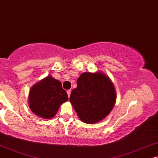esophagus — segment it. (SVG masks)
<instances>
[{
  "label": "esophagus",
  "mask_w": 158,
  "mask_h": 158,
  "mask_svg": "<svg viewBox=\"0 0 158 158\" xmlns=\"http://www.w3.org/2000/svg\"><path fill=\"white\" fill-rule=\"evenodd\" d=\"M71 89H69V90H67V94H68V96H69V97H70V95H71Z\"/></svg>",
  "instance_id": "1"
}]
</instances>
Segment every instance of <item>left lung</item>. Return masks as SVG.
Segmentation results:
<instances>
[{
    "label": "left lung",
    "instance_id": "8db88e82",
    "mask_svg": "<svg viewBox=\"0 0 158 158\" xmlns=\"http://www.w3.org/2000/svg\"><path fill=\"white\" fill-rule=\"evenodd\" d=\"M70 102L79 119L88 124L103 120L113 110L116 92L106 73L84 72L77 79V87L71 93Z\"/></svg>",
    "mask_w": 158,
    "mask_h": 158
}]
</instances>
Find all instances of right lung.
<instances>
[{"mask_svg":"<svg viewBox=\"0 0 158 158\" xmlns=\"http://www.w3.org/2000/svg\"><path fill=\"white\" fill-rule=\"evenodd\" d=\"M69 98L62 84L52 76H48L31 87L28 103L31 112L42 118L50 119Z\"/></svg>","mask_w":158,"mask_h":158,"instance_id":"right-lung-1","label":"right lung"}]
</instances>
